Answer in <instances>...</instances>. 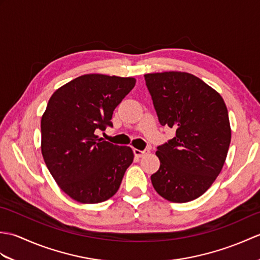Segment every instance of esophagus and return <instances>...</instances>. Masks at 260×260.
I'll list each match as a JSON object with an SVG mask.
<instances>
[{
  "mask_svg": "<svg viewBox=\"0 0 260 260\" xmlns=\"http://www.w3.org/2000/svg\"><path fill=\"white\" fill-rule=\"evenodd\" d=\"M150 153V150H144V151H141V150H137V148H134V154L136 157H143L146 154Z\"/></svg>",
  "mask_w": 260,
  "mask_h": 260,
  "instance_id": "esophagus-1",
  "label": "esophagus"
}]
</instances>
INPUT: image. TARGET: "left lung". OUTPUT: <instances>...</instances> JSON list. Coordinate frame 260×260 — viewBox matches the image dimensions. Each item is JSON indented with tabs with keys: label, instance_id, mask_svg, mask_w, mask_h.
Masks as SVG:
<instances>
[{
	"label": "left lung",
	"instance_id": "8db88e82",
	"mask_svg": "<svg viewBox=\"0 0 260 260\" xmlns=\"http://www.w3.org/2000/svg\"><path fill=\"white\" fill-rule=\"evenodd\" d=\"M159 124L175 137L158 146L159 169L151 181L159 196L184 203L201 197L221 172L231 128L228 109L218 91L182 71L146 74Z\"/></svg>",
	"mask_w": 260,
	"mask_h": 260
}]
</instances>
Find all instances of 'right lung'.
<instances>
[{"label":"right lung","instance_id":"obj_1","mask_svg":"<svg viewBox=\"0 0 260 260\" xmlns=\"http://www.w3.org/2000/svg\"><path fill=\"white\" fill-rule=\"evenodd\" d=\"M132 77L88 74L52 93L41 118V152L60 189L80 203H99L118 191L133 162L129 146L103 141L114 109L135 86Z\"/></svg>","mask_w":260,"mask_h":260}]
</instances>
